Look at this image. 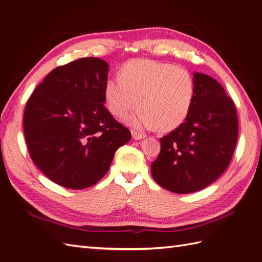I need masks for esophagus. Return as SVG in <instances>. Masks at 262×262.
<instances>
[{
	"mask_svg": "<svg viewBox=\"0 0 262 262\" xmlns=\"http://www.w3.org/2000/svg\"><path fill=\"white\" fill-rule=\"evenodd\" d=\"M131 134H132V138L134 139V140H142V139H144L145 138V136L143 133H140V132H138V131H134V130H132L131 131Z\"/></svg>",
	"mask_w": 262,
	"mask_h": 262,
	"instance_id": "obj_1",
	"label": "esophagus"
}]
</instances>
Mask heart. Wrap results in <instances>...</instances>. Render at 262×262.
Segmentation results:
<instances>
[{
	"label": "heart",
	"mask_w": 262,
	"mask_h": 262,
	"mask_svg": "<svg viewBox=\"0 0 262 262\" xmlns=\"http://www.w3.org/2000/svg\"><path fill=\"white\" fill-rule=\"evenodd\" d=\"M119 78H109L104 95L109 112L122 117L136 106L137 113L124 118L136 128L176 129L186 120L195 96L193 76L170 63L131 60L119 70Z\"/></svg>",
	"instance_id": "1"
}]
</instances>
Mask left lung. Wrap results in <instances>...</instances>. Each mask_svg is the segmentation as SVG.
Here are the masks:
<instances>
[{"mask_svg": "<svg viewBox=\"0 0 262 262\" xmlns=\"http://www.w3.org/2000/svg\"><path fill=\"white\" fill-rule=\"evenodd\" d=\"M195 96L185 122L161 139L150 165L158 185L175 193L208 187L225 171L238 136L233 100L213 77L194 72Z\"/></svg>", "mask_w": 262, "mask_h": 262, "instance_id": "8db88e82", "label": "left lung"}]
</instances>
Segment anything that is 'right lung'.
<instances>
[{"instance_id":"right-lung-1","label":"right lung","mask_w":262,"mask_h":262,"mask_svg":"<svg viewBox=\"0 0 262 262\" xmlns=\"http://www.w3.org/2000/svg\"><path fill=\"white\" fill-rule=\"evenodd\" d=\"M108 72L105 60L78 59L51 71L27 101L24 134L31 160L64 188L96 184L131 140L104 105Z\"/></svg>"}]
</instances>
